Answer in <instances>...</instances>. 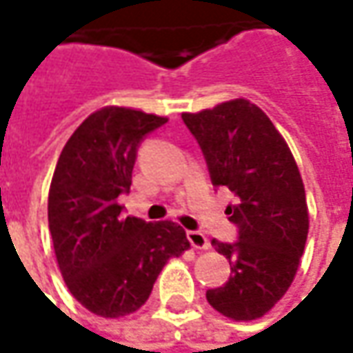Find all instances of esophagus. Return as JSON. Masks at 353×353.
I'll use <instances>...</instances> for the list:
<instances>
[{"instance_id":"1","label":"esophagus","mask_w":353,"mask_h":353,"mask_svg":"<svg viewBox=\"0 0 353 353\" xmlns=\"http://www.w3.org/2000/svg\"><path fill=\"white\" fill-rule=\"evenodd\" d=\"M186 237H188L190 245H192V248H196V250H208V248H210V239L204 236L202 232H198V230H190V232H186Z\"/></svg>"}]
</instances>
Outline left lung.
I'll return each mask as SVG.
<instances>
[{
    "instance_id": "left-lung-1",
    "label": "left lung",
    "mask_w": 353,
    "mask_h": 353,
    "mask_svg": "<svg viewBox=\"0 0 353 353\" xmlns=\"http://www.w3.org/2000/svg\"><path fill=\"white\" fill-rule=\"evenodd\" d=\"M183 121L200 145L214 188L234 194L225 214L237 241L212 239L232 273L206 299L228 319H259L291 287L305 251L308 208L299 167L271 119L248 100L183 114Z\"/></svg>"
}]
</instances>
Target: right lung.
Returning <instances> with one entry per match:
<instances>
[{
    "instance_id": "right-lung-1",
    "label": "right lung",
    "mask_w": 353,
    "mask_h": 353,
    "mask_svg": "<svg viewBox=\"0 0 353 353\" xmlns=\"http://www.w3.org/2000/svg\"><path fill=\"white\" fill-rule=\"evenodd\" d=\"M167 117L129 108H103L82 121L62 149L48 190V230L66 287L103 319L141 308L170 257L190 248L174 222L125 216L143 139Z\"/></svg>"
}]
</instances>
